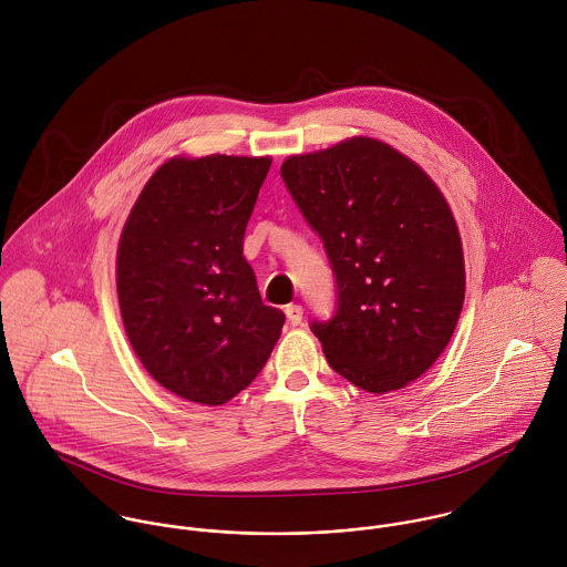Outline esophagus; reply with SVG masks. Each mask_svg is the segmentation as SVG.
Listing matches in <instances>:
<instances>
[{
	"label": "esophagus",
	"instance_id": "esophagus-1",
	"mask_svg": "<svg viewBox=\"0 0 567 567\" xmlns=\"http://www.w3.org/2000/svg\"><path fill=\"white\" fill-rule=\"evenodd\" d=\"M286 317H288L290 324H301V321H303V308L299 303H290L286 308Z\"/></svg>",
	"mask_w": 567,
	"mask_h": 567
}]
</instances>
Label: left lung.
Wrapping results in <instances>:
<instances>
[{"mask_svg":"<svg viewBox=\"0 0 567 567\" xmlns=\"http://www.w3.org/2000/svg\"><path fill=\"white\" fill-rule=\"evenodd\" d=\"M281 178L336 277L333 317L310 324L329 367L367 393L404 389L443 353L465 301L447 200L416 163L371 137L288 157Z\"/></svg>","mask_w":567,"mask_h":567,"instance_id":"1","label":"left lung"}]
</instances>
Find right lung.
Instances as JSON below:
<instances>
[{
  "label": "right lung",
  "mask_w": 567,
  "mask_h": 567,
  "mask_svg": "<svg viewBox=\"0 0 567 567\" xmlns=\"http://www.w3.org/2000/svg\"><path fill=\"white\" fill-rule=\"evenodd\" d=\"M270 157H174L144 185L117 246V299L146 371L227 404L270 358L286 315L264 306L244 231Z\"/></svg>",
  "instance_id": "right-lung-1"
}]
</instances>
